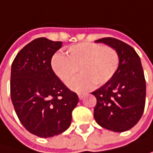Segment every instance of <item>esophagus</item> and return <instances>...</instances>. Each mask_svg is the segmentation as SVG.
<instances>
[{
  "label": "esophagus",
  "instance_id": "34e87169",
  "mask_svg": "<svg viewBox=\"0 0 153 153\" xmlns=\"http://www.w3.org/2000/svg\"><path fill=\"white\" fill-rule=\"evenodd\" d=\"M78 97H79V99H80V100H82V99H83V97H84V94H82V93H78Z\"/></svg>",
  "mask_w": 153,
  "mask_h": 153
}]
</instances>
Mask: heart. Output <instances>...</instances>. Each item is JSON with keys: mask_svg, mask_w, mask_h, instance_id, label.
<instances>
[{"mask_svg": "<svg viewBox=\"0 0 153 153\" xmlns=\"http://www.w3.org/2000/svg\"><path fill=\"white\" fill-rule=\"evenodd\" d=\"M67 53V56L61 52L54 53L51 67L56 77L64 84L71 80L78 67L81 74L69 83V87L76 91H87L94 83H106L113 77L119 67V54L110 46L82 42L71 46Z\"/></svg>", "mask_w": 153, "mask_h": 153, "instance_id": "1", "label": "heart"}]
</instances>
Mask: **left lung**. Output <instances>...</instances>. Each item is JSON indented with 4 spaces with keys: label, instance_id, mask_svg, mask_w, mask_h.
Segmentation results:
<instances>
[{
    "label": "left lung",
    "instance_id": "8db88e82",
    "mask_svg": "<svg viewBox=\"0 0 153 153\" xmlns=\"http://www.w3.org/2000/svg\"><path fill=\"white\" fill-rule=\"evenodd\" d=\"M95 42L115 49L120 59L113 77L91 92L97 99L95 121L115 132L129 131L140 121L145 106L146 82L140 59L132 47L120 40L103 38Z\"/></svg>",
    "mask_w": 153,
    "mask_h": 153
}]
</instances>
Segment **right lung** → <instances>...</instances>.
<instances>
[{
  "mask_svg": "<svg viewBox=\"0 0 153 153\" xmlns=\"http://www.w3.org/2000/svg\"><path fill=\"white\" fill-rule=\"evenodd\" d=\"M62 42L35 39L16 55L10 70V98L23 127L41 138L65 131L79 98L53 73L51 60Z\"/></svg>",
  "mask_w": 153,
  "mask_h": 153,
  "instance_id": "1",
  "label": "right lung"
}]
</instances>
